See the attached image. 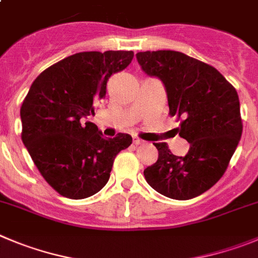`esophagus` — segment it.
<instances>
[{
	"label": "esophagus",
	"mask_w": 258,
	"mask_h": 258,
	"mask_svg": "<svg viewBox=\"0 0 258 258\" xmlns=\"http://www.w3.org/2000/svg\"><path fill=\"white\" fill-rule=\"evenodd\" d=\"M133 143H134V145H137V146H138V145H143V143H145V141L139 138V137L134 136L133 137Z\"/></svg>",
	"instance_id": "34e87169"
}]
</instances>
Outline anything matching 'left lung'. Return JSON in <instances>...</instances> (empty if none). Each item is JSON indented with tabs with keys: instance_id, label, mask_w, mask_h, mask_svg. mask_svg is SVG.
Wrapping results in <instances>:
<instances>
[{
	"instance_id": "left-lung-1",
	"label": "left lung",
	"mask_w": 258,
	"mask_h": 258,
	"mask_svg": "<svg viewBox=\"0 0 258 258\" xmlns=\"http://www.w3.org/2000/svg\"><path fill=\"white\" fill-rule=\"evenodd\" d=\"M137 60L164 83L170 116L180 120L179 136L190 145L181 157L166 143H155L158 158L145 170L146 180L172 200L197 197L220 180L240 141L237 91L214 66L181 52H138Z\"/></svg>"
}]
</instances>
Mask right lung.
I'll list each match as a JSON object with an SVG mask.
<instances>
[{
  "label": "right lung",
  "instance_id": "obj_1",
  "mask_svg": "<svg viewBox=\"0 0 258 258\" xmlns=\"http://www.w3.org/2000/svg\"><path fill=\"white\" fill-rule=\"evenodd\" d=\"M133 51L79 52L47 68L23 101L21 139L44 180L58 195L83 200L100 192L113 160L132 145L129 134L103 138L93 122L108 78L133 60Z\"/></svg>",
  "mask_w": 258,
  "mask_h": 258
}]
</instances>
